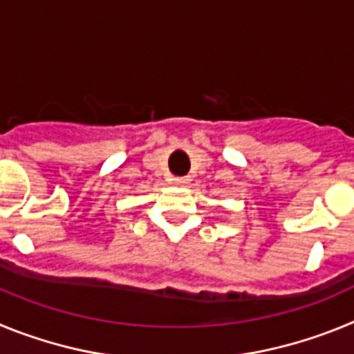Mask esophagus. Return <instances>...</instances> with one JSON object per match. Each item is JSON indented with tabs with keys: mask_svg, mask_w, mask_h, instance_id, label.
I'll return each mask as SVG.
<instances>
[{
	"mask_svg": "<svg viewBox=\"0 0 354 354\" xmlns=\"http://www.w3.org/2000/svg\"><path fill=\"white\" fill-rule=\"evenodd\" d=\"M171 183L177 184V186H186V184H189V179L187 177H174Z\"/></svg>",
	"mask_w": 354,
	"mask_h": 354,
	"instance_id": "34e87169",
	"label": "esophagus"
}]
</instances>
